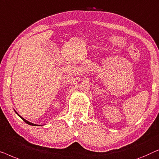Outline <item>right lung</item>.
<instances>
[{
    "label": "right lung",
    "instance_id": "obj_1",
    "mask_svg": "<svg viewBox=\"0 0 159 159\" xmlns=\"http://www.w3.org/2000/svg\"><path fill=\"white\" fill-rule=\"evenodd\" d=\"M14 111H15V112L17 114V115H18V116H19V117H21V119H22V120H24V122H25L26 124H28V125H32V126H40V125H37V124H34V123H32V122H29V121H27V120H25V119H24V118H23V117H21V116H20V115H19V114H18V112H16V110H15V109H14Z\"/></svg>",
    "mask_w": 159,
    "mask_h": 159
}]
</instances>
